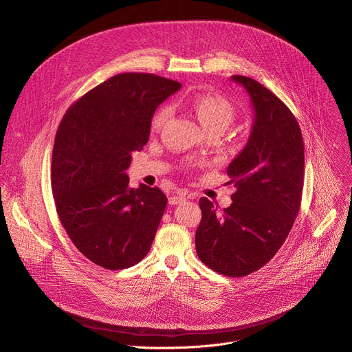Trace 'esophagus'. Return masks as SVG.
<instances>
[{
	"mask_svg": "<svg viewBox=\"0 0 352 352\" xmlns=\"http://www.w3.org/2000/svg\"><path fill=\"white\" fill-rule=\"evenodd\" d=\"M185 200H186L185 195L177 193V195H171V196L168 197V204H170V205H181V204L185 202Z\"/></svg>",
	"mask_w": 352,
	"mask_h": 352,
	"instance_id": "1",
	"label": "esophagus"
}]
</instances>
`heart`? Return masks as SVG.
Instances as JSON below:
<instances>
[{
	"instance_id": "obj_1",
	"label": "heart",
	"mask_w": 352,
	"mask_h": 352,
	"mask_svg": "<svg viewBox=\"0 0 352 352\" xmlns=\"http://www.w3.org/2000/svg\"><path fill=\"white\" fill-rule=\"evenodd\" d=\"M192 107L200 124H202V126L206 131L213 128H219L224 131L227 125L234 120V116H235V110L232 104L224 96L217 93H205V94L197 96L192 102ZM170 114H171V109L168 106L160 107L155 113L152 118V124H150L152 131L153 132L160 131L166 124V121L168 120Z\"/></svg>"
}]
</instances>
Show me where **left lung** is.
<instances>
[{"label":"left lung","mask_w":352,"mask_h":352,"mask_svg":"<svg viewBox=\"0 0 352 352\" xmlns=\"http://www.w3.org/2000/svg\"><path fill=\"white\" fill-rule=\"evenodd\" d=\"M245 87L255 117L242 152L230 163L232 204L219 210L199 200L202 220L196 254L212 270L243 277L265 266L288 236L300 206L305 152L299 125L281 100L252 78L232 75Z\"/></svg>","instance_id":"1"}]
</instances>
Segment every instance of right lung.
<instances>
[{
  "mask_svg": "<svg viewBox=\"0 0 352 352\" xmlns=\"http://www.w3.org/2000/svg\"><path fill=\"white\" fill-rule=\"evenodd\" d=\"M179 89L153 74H120L61 120L52 162L57 213L80 254L104 269L131 267L152 246L167 196L157 186L129 188L125 170L147 143L156 109Z\"/></svg>",
  "mask_w": 352,
  "mask_h": 352,
  "instance_id": "1",
  "label": "right lung"
}]
</instances>
